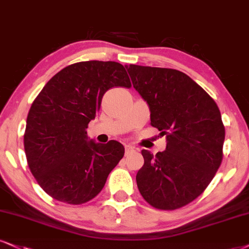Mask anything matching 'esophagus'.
<instances>
[{
    "mask_svg": "<svg viewBox=\"0 0 249 249\" xmlns=\"http://www.w3.org/2000/svg\"><path fill=\"white\" fill-rule=\"evenodd\" d=\"M124 150H125V156H128V155H130V153H133V152L136 151V148H135V146H133V145H129V144H128V145L124 146Z\"/></svg>",
    "mask_w": 249,
    "mask_h": 249,
    "instance_id": "34e87169",
    "label": "esophagus"
}]
</instances>
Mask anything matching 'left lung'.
<instances>
[{"label":"left lung","instance_id":"left-lung-1","mask_svg":"<svg viewBox=\"0 0 249 249\" xmlns=\"http://www.w3.org/2000/svg\"><path fill=\"white\" fill-rule=\"evenodd\" d=\"M125 68L148 103L151 125L167 141L166 150L156 156L142 150L137 187L156 209H179L204 192L222 164L225 128L219 108L179 70L136 64Z\"/></svg>","mask_w":249,"mask_h":249}]
</instances>
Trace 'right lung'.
Masks as SVG:
<instances>
[{
	"mask_svg": "<svg viewBox=\"0 0 249 249\" xmlns=\"http://www.w3.org/2000/svg\"><path fill=\"white\" fill-rule=\"evenodd\" d=\"M114 87H131L122 64L84 61L53 76L32 103L24 134L27 165L57 201L83 204L96 197L124 157L118 141L96 143L87 134L103 96Z\"/></svg>",
	"mask_w": 249,
	"mask_h": 249,
	"instance_id": "1",
	"label": "right lung"
}]
</instances>
